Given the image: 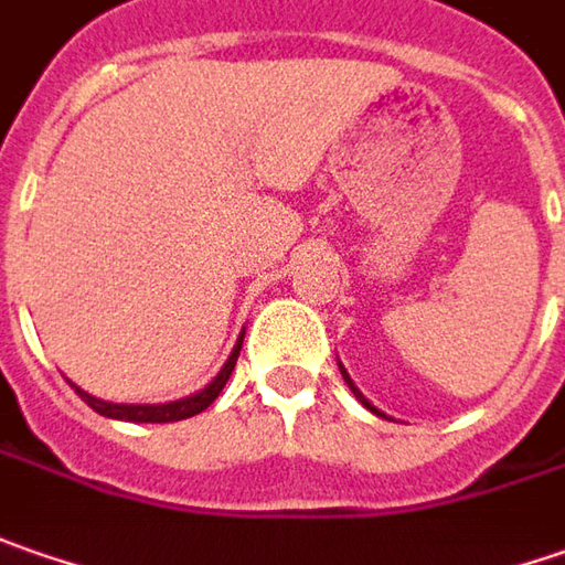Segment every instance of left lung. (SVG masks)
Segmentation results:
<instances>
[{
  "instance_id": "1",
  "label": "left lung",
  "mask_w": 565,
  "mask_h": 565,
  "mask_svg": "<svg viewBox=\"0 0 565 565\" xmlns=\"http://www.w3.org/2000/svg\"><path fill=\"white\" fill-rule=\"evenodd\" d=\"M341 375H343V381H347V384H350V391H353V394H356V397H360L362 403H365V409H372V413H379V409H375V406H372V403H369V399L362 397L360 391H356V384H353V381H350V375H347V372H343V365H341Z\"/></svg>"
}]
</instances>
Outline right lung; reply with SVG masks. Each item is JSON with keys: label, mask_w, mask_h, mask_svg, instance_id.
<instances>
[{"label": "right lung", "mask_w": 565, "mask_h": 565, "mask_svg": "<svg viewBox=\"0 0 565 565\" xmlns=\"http://www.w3.org/2000/svg\"><path fill=\"white\" fill-rule=\"evenodd\" d=\"M241 343H244V338L237 341L234 353L227 356L224 369L218 372V379L212 381L209 387H203L200 394H193V397H184V399H174V403H159V406H127V403H106V399L89 397L87 391H81V387H74V391H77L81 399L87 403L93 413H99V416L121 418V422H181V418H190V416H196V413H203L205 406H212V399L222 394V387L227 384L231 372H234V365H237V356H241Z\"/></svg>", "instance_id": "1"}]
</instances>
